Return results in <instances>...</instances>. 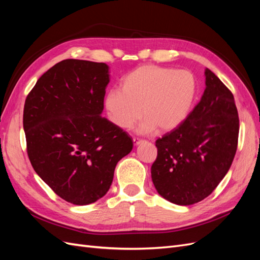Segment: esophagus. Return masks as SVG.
Here are the masks:
<instances>
[{"label":"esophagus","instance_id":"esophagus-1","mask_svg":"<svg viewBox=\"0 0 260 260\" xmlns=\"http://www.w3.org/2000/svg\"><path fill=\"white\" fill-rule=\"evenodd\" d=\"M141 142H142V140H141V139L133 138V144H135V145H139Z\"/></svg>","mask_w":260,"mask_h":260}]
</instances>
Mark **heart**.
I'll list each match as a JSON object with an SVG mask.
<instances>
[{"label":"heart","mask_w":260,"mask_h":260,"mask_svg":"<svg viewBox=\"0 0 260 260\" xmlns=\"http://www.w3.org/2000/svg\"><path fill=\"white\" fill-rule=\"evenodd\" d=\"M196 89L190 70L145 65L124 76L120 90L108 91L104 106L109 120L120 129H131L143 114L141 131H169L185 119Z\"/></svg>","instance_id":"1"}]
</instances>
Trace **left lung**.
Wrapping results in <instances>:
<instances>
[{"label": "left lung", "mask_w": 260, "mask_h": 260, "mask_svg": "<svg viewBox=\"0 0 260 260\" xmlns=\"http://www.w3.org/2000/svg\"><path fill=\"white\" fill-rule=\"evenodd\" d=\"M202 100L176 129L156 140L153 183L164 199L192 205L206 199L230 169L240 120L232 92L206 68Z\"/></svg>", "instance_id": "8db88e82"}]
</instances>
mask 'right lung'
I'll use <instances>...</instances> for the list:
<instances>
[{
	"label": "right lung",
	"instance_id": "1",
	"mask_svg": "<svg viewBox=\"0 0 260 260\" xmlns=\"http://www.w3.org/2000/svg\"><path fill=\"white\" fill-rule=\"evenodd\" d=\"M108 66L64 59L44 73L23 107L27 154L35 171L55 194L88 205L111 187L117 162L133 142L102 117Z\"/></svg>",
	"mask_w": 260,
	"mask_h": 260
}]
</instances>
